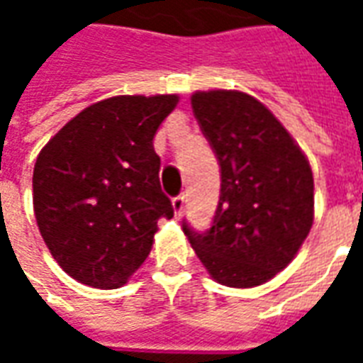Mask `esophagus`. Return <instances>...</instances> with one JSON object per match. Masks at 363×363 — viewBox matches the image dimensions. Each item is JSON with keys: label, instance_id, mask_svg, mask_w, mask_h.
Returning <instances> with one entry per match:
<instances>
[{"label": "esophagus", "instance_id": "esophagus-1", "mask_svg": "<svg viewBox=\"0 0 363 363\" xmlns=\"http://www.w3.org/2000/svg\"><path fill=\"white\" fill-rule=\"evenodd\" d=\"M173 210H174V216H177V218H181L182 210H184V196H182V194L173 198Z\"/></svg>", "mask_w": 363, "mask_h": 363}]
</instances>
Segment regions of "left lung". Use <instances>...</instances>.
<instances>
[{
	"label": "left lung",
	"instance_id": "left-lung-1",
	"mask_svg": "<svg viewBox=\"0 0 363 363\" xmlns=\"http://www.w3.org/2000/svg\"><path fill=\"white\" fill-rule=\"evenodd\" d=\"M192 112L221 173L212 228L182 231L213 280L255 288L294 260L313 225L309 161L278 118L241 91H198Z\"/></svg>",
	"mask_w": 363,
	"mask_h": 363
}]
</instances>
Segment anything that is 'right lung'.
Listing matches in <instances>:
<instances>
[{
	"label": "right lung",
	"instance_id": "right-lung-1",
	"mask_svg": "<svg viewBox=\"0 0 363 363\" xmlns=\"http://www.w3.org/2000/svg\"><path fill=\"white\" fill-rule=\"evenodd\" d=\"M177 95H120L67 122L36 159L33 204L52 257L91 288L124 286L173 204L161 190L153 138Z\"/></svg>",
	"mask_w": 363,
	"mask_h": 363
}]
</instances>
